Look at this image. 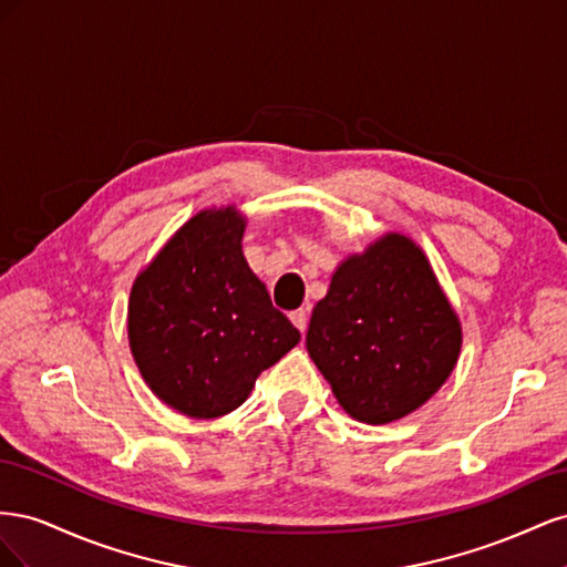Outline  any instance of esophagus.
Segmentation results:
<instances>
[{"mask_svg": "<svg viewBox=\"0 0 567 567\" xmlns=\"http://www.w3.org/2000/svg\"><path fill=\"white\" fill-rule=\"evenodd\" d=\"M307 319H310V315H307V310L290 312V321H293V326H296V329H298L300 333H305V329H307Z\"/></svg>", "mask_w": 567, "mask_h": 567, "instance_id": "obj_1", "label": "esophagus"}]
</instances>
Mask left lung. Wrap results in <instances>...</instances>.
<instances>
[{"instance_id": "obj_1", "label": "left lung", "mask_w": 567, "mask_h": 567, "mask_svg": "<svg viewBox=\"0 0 567 567\" xmlns=\"http://www.w3.org/2000/svg\"><path fill=\"white\" fill-rule=\"evenodd\" d=\"M461 323L423 250L388 234L342 262L317 302L307 352L336 400L362 423L419 409L452 373Z\"/></svg>"}]
</instances>
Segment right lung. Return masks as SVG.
Segmentation results:
<instances>
[{
    "mask_svg": "<svg viewBox=\"0 0 567 567\" xmlns=\"http://www.w3.org/2000/svg\"><path fill=\"white\" fill-rule=\"evenodd\" d=\"M234 208L205 210L169 238L130 296V348L158 398L192 419L241 406L300 331L250 271Z\"/></svg>",
    "mask_w": 567,
    "mask_h": 567,
    "instance_id": "add662e5",
    "label": "right lung"
}]
</instances>
